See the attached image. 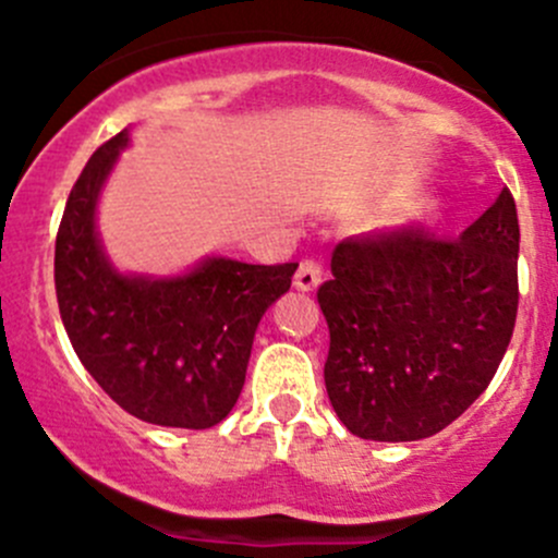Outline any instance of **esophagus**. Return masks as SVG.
Returning <instances> with one entry per match:
<instances>
[{"label":"esophagus","mask_w":558,"mask_h":558,"mask_svg":"<svg viewBox=\"0 0 558 558\" xmlns=\"http://www.w3.org/2000/svg\"><path fill=\"white\" fill-rule=\"evenodd\" d=\"M319 281H323V266H319L317 260H301V266H298V271H295V287L298 290H303V292H312L314 287L319 284Z\"/></svg>","instance_id":"esophagus-1"}]
</instances>
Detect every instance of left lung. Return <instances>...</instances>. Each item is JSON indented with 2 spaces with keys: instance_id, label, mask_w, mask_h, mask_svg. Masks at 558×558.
<instances>
[{
  "instance_id": "obj_1",
  "label": "left lung",
  "mask_w": 558,
  "mask_h": 558,
  "mask_svg": "<svg viewBox=\"0 0 558 558\" xmlns=\"http://www.w3.org/2000/svg\"><path fill=\"white\" fill-rule=\"evenodd\" d=\"M518 239L505 186L459 239L401 225L336 246L317 290L325 388L355 437H434L488 388L515 328Z\"/></svg>"
}]
</instances>
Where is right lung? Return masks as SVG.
Segmentation results:
<instances>
[{"label":"right lung","mask_w":558,"mask_h":558,"mask_svg":"<svg viewBox=\"0 0 558 558\" xmlns=\"http://www.w3.org/2000/svg\"><path fill=\"white\" fill-rule=\"evenodd\" d=\"M126 141L121 130L102 143L68 197L53 257L59 314L75 355L121 410L201 432L239 401L257 323L290 290L298 263L208 257L186 277H121L99 246L94 211Z\"/></svg>","instance_id":"obj_1"}]
</instances>
